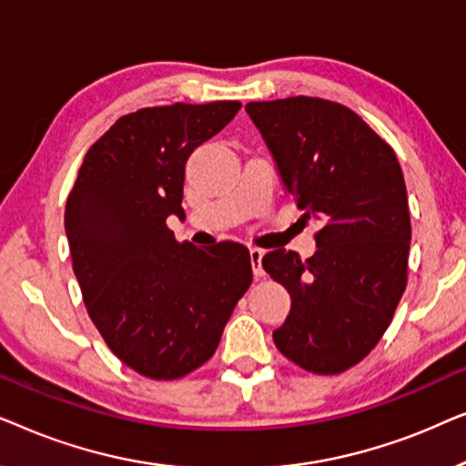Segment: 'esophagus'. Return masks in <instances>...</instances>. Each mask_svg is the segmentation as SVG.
<instances>
[{
    "label": "esophagus",
    "mask_w": 466,
    "mask_h": 466,
    "mask_svg": "<svg viewBox=\"0 0 466 466\" xmlns=\"http://www.w3.org/2000/svg\"><path fill=\"white\" fill-rule=\"evenodd\" d=\"M263 257L265 252L260 250V248H250V260H252V271H254V278H263L265 276V269H263Z\"/></svg>",
    "instance_id": "obj_1"
}]
</instances>
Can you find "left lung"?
<instances>
[{"label": "left lung", "mask_w": 466, "mask_h": 466, "mask_svg": "<svg viewBox=\"0 0 466 466\" xmlns=\"http://www.w3.org/2000/svg\"><path fill=\"white\" fill-rule=\"evenodd\" d=\"M248 116L305 218L318 250L263 257L290 295L273 341L305 371L335 375L378 346L407 286L411 222L397 155L350 107L320 97L250 101Z\"/></svg>", "instance_id": "1"}]
</instances>
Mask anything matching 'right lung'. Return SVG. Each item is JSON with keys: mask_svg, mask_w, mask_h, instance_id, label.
Returning <instances> with one entry per match:
<instances>
[{"mask_svg": "<svg viewBox=\"0 0 466 466\" xmlns=\"http://www.w3.org/2000/svg\"><path fill=\"white\" fill-rule=\"evenodd\" d=\"M239 101L174 104L125 114L82 161L66 203V233L86 311L107 348L150 380H177L212 359L252 284L235 241H176L184 167L231 123Z\"/></svg>", "mask_w": 466, "mask_h": 466, "instance_id": "obj_1", "label": "right lung"}]
</instances>
